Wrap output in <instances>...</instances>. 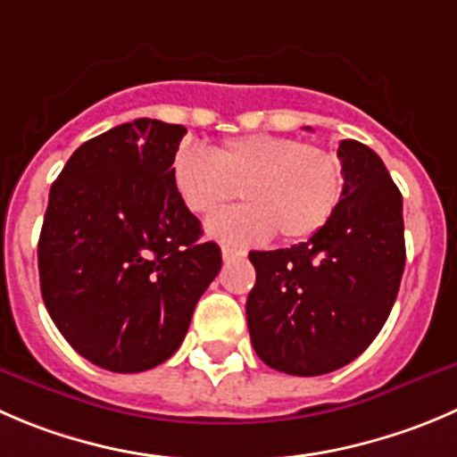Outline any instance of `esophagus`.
<instances>
[{
	"mask_svg": "<svg viewBox=\"0 0 457 457\" xmlns=\"http://www.w3.org/2000/svg\"><path fill=\"white\" fill-rule=\"evenodd\" d=\"M220 252H223V261H225V263H229V261L241 259V256H245V252L237 250V247H232V245H223V247H220Z\"/></svg>",
	"mask_w": 457,
	"mask_h": 457,
	"instance_id": "34e87169",
	"label": "esophagus"
}]
</instances>
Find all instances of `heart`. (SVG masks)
Returning <instances> with one entry per match:
<instances>
[{
    "label": "heart",
    "instance_id": "b5f03b06",
    "mask_svg": "<svg viewBox=\"0 0 457 457\" xmlns=\"http://www.w3.org/2000/svg\"><path fill=\"white\" fill-rule=\"evenodd\" d=\"M171 180L189 212L210 216L234 201L245 205L207 220V232L229 245L305 241L321 232L344 196L339 158L326 147L274 134L229 138L219 149L183 145Z\"/></svg>",
    "mask_w": 457,
    "mask_h": 457
}]
</instances>
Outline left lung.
Wrapping results in <instances>:
<instances>
[{
	"label": "left lung",
	"mask_w": 457,
	"mask_h": 457,
	"mask_svg": "<svg viewBox=\"0 0 457 457\" xmlns=\"http://www.w3.org/2000/svg\"><path fill=\"white\" fill-rule=\"evenodd\" d=\"M337 156L344 196L330 223L299 245L250 252L245 314L256 355L299 378L360 357L391 314L404 272L402 194L382 158L357 140Z\"/></svg>",
	"instance_id": "left-lung-1"
}]
</instances>
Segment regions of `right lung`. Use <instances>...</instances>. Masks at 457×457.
I'll return each mask as SVG.
<instances>
[{
  "mask_svg": "<svg viewBox=\"0 0 457 457\" xmlns=\"http://www.w3.org/2000/svg\"><path fill=\"white\" fill-rule=\"evenodd\" d=\"M185 134L152 118L113 127L75 149L48 194L44 305L84 360L113 373L170 360L223 263L171 180Z\"/></svg>",
  "mask_w": 457,
  "mask_h": 457,
  "instance_id": "obj_1",
  "label": "right lung"
}]
</instances>
